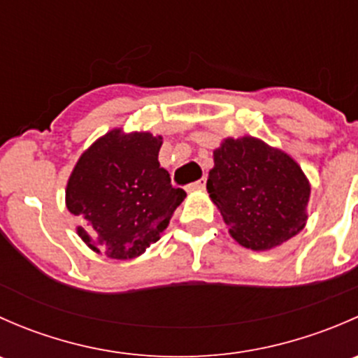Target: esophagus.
Masks as SVG:
<instances>
[{
  "label": "esophagus",
  "instance_id": "1",
  "mask_svg": "<svg viewBox=\"0 0 358 358\" xmlns=\"http://www.w3.org/2000/svg\"><path fill=\"white\" fill-rule=\"evenodd\" d=\"M190 189H197V190L206 189V178H204V176H202L201 180H197V182L190 183Z\"/></svg>",
  "mask_w": 358,
  "mask_h": 358
}]
</instances>
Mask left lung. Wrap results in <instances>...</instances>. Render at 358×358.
<instances>
[{
    "label": "left lung",
    "mask_w": 358,
    "mask_h": 358,
    "mask_svg": "<svg viewBox=\"0 0 358 358\" xmlns=\"http://www.w3.org/2000/svg\"><path fill=\"white\" fill-rule=\"evenodd\" d=\"M213 157L206 187L241 246L266 251L301 232L310 183L294 159L255 136L223 140Z\"/></svg>",
    "instance_id": "obj_1"
}]
</instances>
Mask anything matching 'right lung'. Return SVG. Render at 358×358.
I'll return each mask as SVG.
<instances>
[{"label": "right lung", "instance_id": "1", "mask_svg": "<svg viewBox=\"0 0 358 358\" xmlns=\"http://www.w3.org/2000/svg\"><path fill=\"white\" fill-rule=\"evenodd\" d=\"M162 136L112 129L76 162L67 182V209L93 251L131 259L157 243L185 190L171 185L159 164Z\"/></svg>", "mask_w": 358, "mask_h": 358}]
</instances>
